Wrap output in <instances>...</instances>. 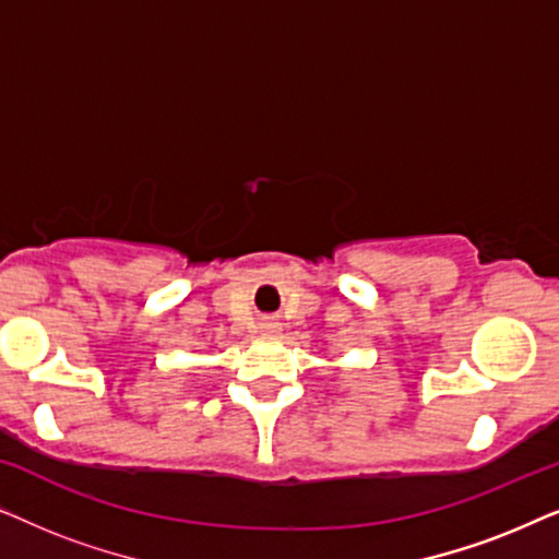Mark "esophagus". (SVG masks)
I'll list each match as a JSON object with an SVG mask.
<instances>
[{
    "mask_svg": "<svg viewBox=\"0 0 559 559\" xmlns=\"http://www.w3.org/2000/svg\"><path fill=\"white\" fill-rule=\"evenodd\" d=\"M262 331H264V335H277L280 333V323H274V320H264Z\"/></svg>",
    "mask_w": 559,
    "mask_h": 559,
    "instance_id": "esophagus-1",
    "label": "esophagus"
}]
</instances>
